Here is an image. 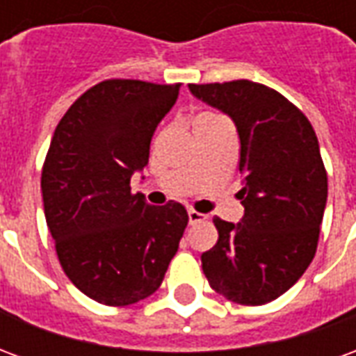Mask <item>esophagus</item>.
<instances>
[{"label":"esophagus","mask_w":356,"mask_h":356,"mask_svg":"<svg viewBox=\"0 0 356 356\" xmlns=\"http://www.w3.org/2000/svg\"><path fill=\"white\" fill-rule=\"evenodd\" d=\"M204 219H206V216H202L200 211H194V209H188V223H191V225L200 223V221H204Z\"/></svg>","instance_id":"34e87169"}]
</instances>
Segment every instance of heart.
<instances>
[{
	"instance_id": "heart-1",
	"label": "heart",
	"mask_w": 356,
	"mask_h": 356,
	"mask_svg": "<svg viewBox=\"0 0 356 356\" xmlns=\"http://www.w3.org/2000/svg\"><path fill=\"white\" fill-rule=\"evenodd\" d=\"M209 116H216V114H200L196 120H204V118H209Z\"/></svg>"
}]
</instances>
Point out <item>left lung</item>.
<instances>
[{"label": "left lung", "instance_id": "8db88e82", "mask_svg": "<svg viewBox=\"0 0 356 356\" xmlns=\"http://www.w3.org/2000/svg\"><path fill=\"white\" fill-rule=\"evenodd\" d=\"M231 118L240 137V223L216 217L219 240L202 254L209 286L242 305L280 298L311 265L328 198L318 139L305 114L275 89L236 80L188 86Z\"/></svg>", "mask_w": 356, "mask_h": 356}]
</instances>
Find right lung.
<instances>
[{"mask_svg": "<svg viewBox=\"0 0 356 356\" xmlns=\"http://www.w3.org/2000/svg\"><path fill=\"white\" fill-rule=\"evenodd\" d=\"M179 88L101 81L68 108L51 139L42 171L45 221L70 282L102 305L154 293L188 223L179 202L150 206L129 186Z\"/></svg>", "mask_w": 356, "mask_h": 356, "instance_id": "obj_1", "label": "right lung"}]
</instances>
